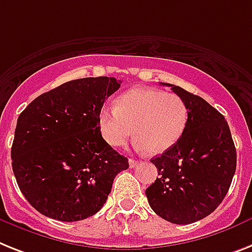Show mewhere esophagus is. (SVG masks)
<instances>
[{"mask_svg":"<svg viewBox=\"0 0 252 252\" xmlns=\"http://www.w3.org/2000/svg\"><path fill=\"white\" fill-rule=\"evenodd\" d=\"M136 163H138V162L135 161V159H132V158L128 159V166H130L131 168H134L135 166H136Z\"/></svg>","mask_w":252,"mask_h":252,"instance_id":"34e87169","label":"esophagus"}]
</instances>
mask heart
I'll return each mask as SVG.
<instances>
[{"label":"heart","mask_w":252,"mask_h":252,"mask_svg":"<svg viewBox=\"0 0 252 252\" xmlns=\"http://www.w3.org/2000/svg\"><path fill=\"white\" fill-rule=\"evenodd\" d=\"M187 124L188 108L182 97L151 87L131 89L118 97L116 108L104 107L99 112V127L108 144L121 147L134 132L138 148L152 155L171 149L186 132Z\"/></svg>","instance_id":"heart-1"}]
</instances>
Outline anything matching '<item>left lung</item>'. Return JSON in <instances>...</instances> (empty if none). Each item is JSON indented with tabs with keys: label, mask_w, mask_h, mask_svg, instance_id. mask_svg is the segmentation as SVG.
I'll return each mask as SVG.
<instances>
[{
	"label": "left lung",
	"mask_w": 252,
	"mask_h": 252,
	"mask_svg": "<svg viewBox=\"0 0 252 252\" xmlns=\"http://www.w3.org/2000/svg\"><path fill=\"white\" fill-rule=\"evenodd\" d=\"M166 86L187 104L188 124L171 149L151 159L159 176L145 194L162 219L190 224L210 215L226 196L236 172V147L219 111L182 87Z\"/></svg>",
	"instance_id": "1"
}]
</instances>
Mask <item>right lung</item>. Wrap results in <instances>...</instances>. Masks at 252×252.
I'll use <instances>...</instances> for the list:
<instances>
[{
  "instance_id": "1",
  "label": "right lung",
  "mask_w": 252,
  "mask_h": 252,
  "mask_svg": "<svg viewBox=\"0 0 252 252\" xmlns=\"http://www.w3.org/2000/svg\"><path fill=\"white\" fill-rule=\"evenodd\" d=\"M114 77H87L36 97L20 113L11 147L20 192L42 215L78 221L107 202L128 159L101 136L99 112L120 89Z\"/></svg>"
}]
</instances>
